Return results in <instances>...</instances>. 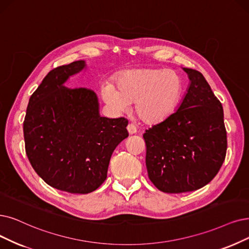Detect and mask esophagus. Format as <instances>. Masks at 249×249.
<instances>
[{"instance_id":"34e87169","label":"esophagus","mask_w":249,"mask_h":249,"mask_svg":"<svg viewBox=\"0 0 249 249\" xmlns=\"http://www.w3.org/2000/svg\"><path fill=\"white\" fill-rule=\"evenodd\" d=\"M127 132H128V134H130V135L136 134V133H137V127H136V125L133 124H128V125H127Z\"/></svg>"}]
</instances>
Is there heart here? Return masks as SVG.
<instances>
[{
	"instance_id": "b5f03b06",
	"label": "heart",
	"mask_w": 249,
	"mask_h": 249,
	"mask_svg": "<svg viewBox=\"0 0 249 249\" xmlns=\"http://www.w3.org/2000/svg\"><path fill=\"white\" fill-rule=\"evenodd\" d=\"M180 76L170 69L146 68L128 71L102 85L103 101L121 113L135 101L136 112L147 124H159L170 117L182 96Z\"/></svg>"
}]
</instances>
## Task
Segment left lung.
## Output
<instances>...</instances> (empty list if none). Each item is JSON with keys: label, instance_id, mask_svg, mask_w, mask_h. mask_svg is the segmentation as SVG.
Here are the masks:
<instances>
[{"label": "left lung", "instance_id": "obj_1", "mask_svg": "<svg viewBox=\"0 0 249 249\" xmlns=\"http://www.w3.org/2000/svg\"><path fill=\"white\" fill-rule=\"evenodd\" d=\"M183 71L190 82L177 111L143 135L148 177L165 193L190 192L210 183L227 150L222 103L201 72Z\"/></svg>", "mask_w": 249, "mask_h": 249}]
</instances>
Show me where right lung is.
<instances>
[{"label":"right lung","mask_w":249,"mask_h":249,"mask_svg":"<svg viewBox=\"0 0 249 249\" xmlns=\"http://www.w3.org/2000/svg\"><path fill=\"white\" fill-rule=\"evenodd\" d=\"M84 69L86 61L78 60L50 71L29 98L23 123L36 173L49 186L73 194L102 185L114 149L128 137L125 118L100 115L94 91L64 86Z\"/></svg>","instance_id":"1"}]
</instances>
